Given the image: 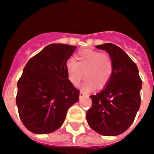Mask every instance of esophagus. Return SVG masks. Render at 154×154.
Returning <instances> with one entry per match:
<instances>
[{
	"label": "esophagus",
	"instance_id": "34e87169",
	"mask_svg": "<svg viewBox=\"0 0 154 154\" xmlns=\"http://www.w3.org/2000/svg\"><path fill=\"white\" fill-rule=\"evenodd\" d=\"M86 96H87V93H85L84 92H83V91L80 92V98H82V97H86Z\"/></svg>",
	"mask_w": 154,
	"mask_h": 154
}]
</instances>
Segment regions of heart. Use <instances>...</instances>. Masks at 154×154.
<instances>
[{
  "label": "heart",
  "instance_id": "obj_1",
  "mask_svg": "<svg viewBox=\"0 0 154 154\" xmlns=\"http://www.w3.org/2000/svg\"><path fill=\"white\" fill-rule=\"evenodd\" d=\"M66 70L69 80L74 86L78 85L84 78V72L87 79L81 87L85 91H90L95 86L97 89H103L109 84L114 66L108 53L84 49L77 53L75 60L67 61Z\"/></svg>",
  "mask_w": 154,
  "mask_h": 154
}]
</instances>
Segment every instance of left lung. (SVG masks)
<instances>
[{
  "label": "left lung",
  "mask_w": 154,
  "mask_h": 154,
  "mask_svg": "<svg viewBox=\"0 0 154 154\" xmlns=\"http://www.w3.org/2000/svg\"><path fill=\"white\" fill-rule=\"evenodd\" d=\"M112 57L113 74L100 93L90 96L87 112L88 125L104 136L124 133L133 123L140 106L142 80L137 65L122 48L112 43L97 45Z\"/></svg>",
  "instance_id": "1"
}]
</instances>
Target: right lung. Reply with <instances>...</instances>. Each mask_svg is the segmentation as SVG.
<instances>
[{"instance_id":"add662e5","label":"right lung","mask_w":154,"mask_h":154,"mask_svg":"<svg viewBox=\"0 0 154 154\" xmlns=\"http://www.w3.org/2000/svg\"><path fill=\"white\" fill-rule=\"evenodd\" d=\"M76 46L51 44L29 60L17 82L19 116L29 131L54 132L64 123L67 112L79 100L80 91L67 76L66 64Z\"/></svg>"}]
</instances>
